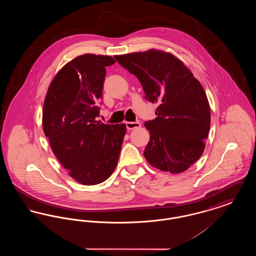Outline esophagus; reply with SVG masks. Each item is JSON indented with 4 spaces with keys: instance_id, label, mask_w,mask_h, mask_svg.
<instances>
[{
    "instance_id": "34e87169",
    "label": "esophagus",
    "mask_w": 256,
    "mask_h": 256,
    "mask_svg": "<svg viewBox=\"0 0 256 256\" xmlns=\"http://www.w3.org/2000/svg\"><path fill=\"white\" fill-rule=\"evenodd\" d=\"M126 126L128 130H134V128H139L141 126V124L139 122H126Z\"/></svg>"
}]
</instances>
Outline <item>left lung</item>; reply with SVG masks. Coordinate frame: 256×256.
Here are the masks:
<instances>
[{
    "label": "left lung",
    "instance_id": "left-lung-1",
    "mask_svg": "<svg viewBox=\"0 0 256 256\" xmlns=\"http://www.w3.org/2000/svg\"><path fill=\"white\" fill-rule=\"evenodd\" d=\"M143 86L145 98L158 108L145 122L150 141L144 150L154 168L172 174L187 170L204 150L210 106L200 82L170 52L156 50L115 56Z\"/></svg>",
    "mask_w": 256,
    "mask_h": 256
}]
</instances>
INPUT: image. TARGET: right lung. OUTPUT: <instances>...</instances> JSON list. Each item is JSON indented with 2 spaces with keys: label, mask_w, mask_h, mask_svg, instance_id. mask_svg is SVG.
<instances>
[{
  "label": "right lung",
  "mask_w": 256,
  "mask_h": 256,
  "mask_svg": "<svg viewBox=\"0 0 256 256\" xmlns=\"http://www.w3.org/2000/svg\"><path fill=\"white\" fill-rule=\"evenodd\" d=\"M110 56L86 54L68 62L50 82L42 126L50 145L69 176L84 185L106 180L120 156L124 124L96 121Z\"/></svg>",
  "instance_id": "right-lung-1"
}]
</instances>
